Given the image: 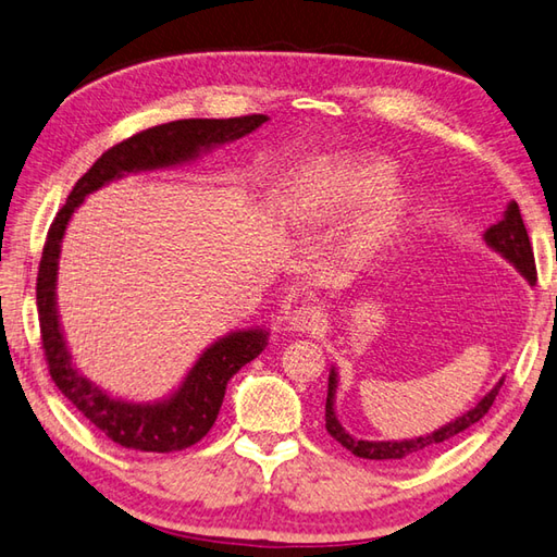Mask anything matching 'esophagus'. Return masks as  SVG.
I'll use <instances>...</instances> for the list:
<instances>
[{
  "instance_id": "esophagus-1",
  "label": "esophagus",
  "mask_w": 557,
  "mask_h": 557,
  "mask_svg": "<svg viewBox=\"0 0 557 557\" xmlns=\"http://www.w3.org/2000/svg\"><path fill=\"white\" fill-rule=\"evenodd\" d=\"M323 323V311L319 307H313V304H299V307H294L289 313V329L297 333H313L319 331Z\"/></svg>"
}]
</instances>
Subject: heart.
Listing matches in <instances>:
<instances>
[{"label":"heart","instance_id":"b5f03b06","mask_svg":"<svg viewBox=\"0 0 557 557\" xmlns=\"http://www.w3.org/2000/svg\"><path fill=\"white\" fill-rule=\"evenodd\" d=\"M394 181L396 166L384 157L362 154L325 159L315 173H311L307 195H304L297 214L307 222L337 220V216L355 210L357 205L373 198L374 194L391 188ZM408 212V195L389 190L359 212L350 236H347V246L357 253H364V250L386 244L406 224Z\"/></svg>","mask_w":557,"mask_h":557}]
</instances>
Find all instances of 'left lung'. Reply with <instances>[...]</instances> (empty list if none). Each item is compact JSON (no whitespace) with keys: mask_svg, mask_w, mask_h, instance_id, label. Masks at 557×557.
I'll list each match as a JSON object with an SVG mask.
<instances>
[{"mask_svg":"<svg viewBox=\"0 0 557 557\" xmlns=\"http://www.w3.org/2000/svg\"><path fill=\"white\" fill-rule=\"evenodd\" d=\"M483 242L495 250V253L503 256L507 263H511L517 268V272L524 277L529 285H536V265H533V248L529 242L527 226L524 220H521L519 205L511 200L507 202V210L503 214V220L497 224L487 226L483 234ZM503 381L499 379L497 384L487 391V394L475 403L471 410L461 412L456 420H449L446 424H442L440 430L420 434V437L412 440H388V442H374V440H362V437H352L347 432L341 420H337L335 412V391H337V369L331 367L329 374V398H325V430H329L331 437L343 444L347 451H352L359 459H372V461H400V459H412V456H420L424 451L434 449L442 442L454 440L456 434H461L463 430L471 428L478 420H481L485 412L493 406L499 388H503Z\"/></svg>","mask_w":557,"mask_h":557,"instance_id":"1","label":"left lung"}]
</instances>
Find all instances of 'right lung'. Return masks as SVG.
<instances>
[{
	"instance_id": "1",
	"label": "right lung",
	"mask_w": 557,
	"mask_h": 557,
	"mask_svg": "<svg viewBox=\"0 0 557 557\" xmlns=\"http://www.w3.org/2000/svg\"><path fill=\"white\" fill-rule=\"evenodd\" d=\"M268 120V115L244 117H193L176 123L149 127L145 133L120 141L98 159L94 166L76 181L67 202L54 216L42 248L38 268V319L46 347L50 376L67 396L82 416L94 422L108 440L135 451H181L200 442L220 416L226 384L232 376L256 359L268 347L270 333L263 325L238 329L216 337L195 359L181 384L157 400H133L113 396L111 391L98 386L72 359L67 337L58 309V275L62 238L67 232L72 214L82 207L86 195L101 190L103 185L129 176V173H149L178 169L198 161L228 141H236L253 133Z\"/></svg>"
}]
</instances>
